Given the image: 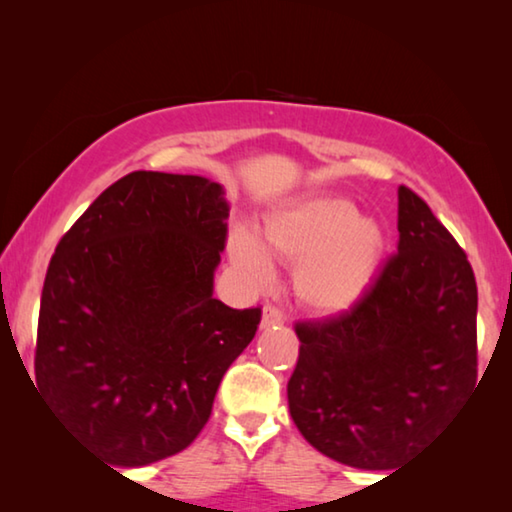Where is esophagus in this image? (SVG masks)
<instances>
[{
  "label": "esophagus",
  "instance_id": "obj_1",
  "mask_svg": "<svg viewBox=\"0 0 512 512\" xmlns=\"http://www.w3.org/2000/svg\"><path fill=\"white\" fill-rule=\"evenodd\" d=\"M284 324V314H282V310H279L277 305H272V303H268L263 307V321H261V326L263 328H275V326H282Z\"/></svg>",
  "mask_w": 512,
  "mask_h": 512
}]
</instances>
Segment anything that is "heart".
I'll use <instances>...</instances> for the list:
<instances>
[{
	"mask_svg": "<svg viewBox=\"0 0 512 512\" xmlns=\"http://www.w3.org/2000/svg\"><path fill=\"white\" fill-rule=\"evenodd\" d=\"M263 235L272 254L298 261L293 286L305 305L321 312L352 307L373 282L384 251V233L373 219L359 216L345 198H312L265 216ZM233 261L251 277L270 272V254L247 230L228 240Z\"/></svg>",
	"mask_w": 512,
	"mask_h": 512,
	"instance_id": "heart-1",
	"label": "heart"
}]
</instances>
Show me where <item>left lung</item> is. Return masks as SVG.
I'll return each instance as SVG.
<instances>
[{
  "mask_svg": "<svg viewBox=\"0 0 512 512\" xmlns=\"http://www.w3.org/2000/svg\"><path fill=\"white\" fill-rule=\"evenodd\" d=\"M478 286L431 207L398 188V251L352 310L298 321V431L340 464L391 471L478 380Z\"/></svg>",
  "mask_w": 512,
  "mask_h": 512,
  "instance_id": "left-lung-1",
  "label": "left lung"
}]
</instances>
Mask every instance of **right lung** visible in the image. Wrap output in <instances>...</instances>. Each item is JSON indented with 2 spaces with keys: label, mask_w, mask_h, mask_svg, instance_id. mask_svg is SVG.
<instances>
[{
  "label": "right lung",
  "mask_w": 512,
  "mask_h": 512,
  "mask_svg": "<svg viewBox=\"0 0 512 512\" xmlns=\"http://www.w3.org/2000/svg\"><path fill=\"white\" fill-rule=\"evenodd\" d=\"M228 202L195 174L130 172L62 235L41 291L37 387L111 466H146L198 438L261 307L214 298Z\"/></svg>",
  "instance_id": "right-lung-1"
}]
</instances>
